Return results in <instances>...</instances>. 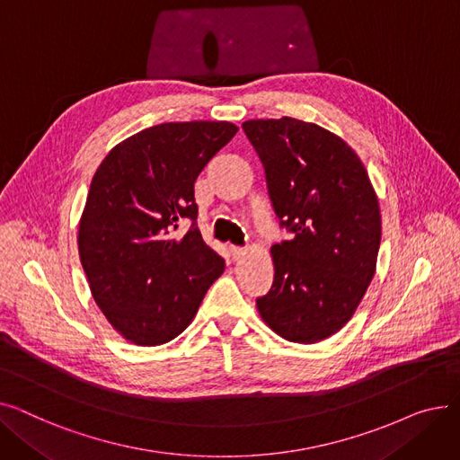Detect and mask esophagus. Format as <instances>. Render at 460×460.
Returning <instances> with one entry per match:
<instances>
[{
  "mask_svg": "<svg viewBox=\"0 0 460 460\" xmlns=\"http://www.w3.org/2000/svg\"><path fill=\"white\" fill-rule=\"evenodd\" d=\"M229 255H231V259H233V261H238L240 257H244V255H246V250L231 246V248H229Z\"/></svg>",
  "mask_w": 460,
  "mask_h": 460,
  "instance_id": "34e87169",
  "label": "esophagus"
}]
</instances>
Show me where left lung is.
<instances>
[{
  "mask_svg": "<svg viewBox=\"0 0 460 460\" xmlns=\"http://www.w3.org/2000/svg\"><path fill=\"white\" fill-rule=\"evenodd\" d=\"M269 193L291 240L270 248L274 283L259 315L287 341L313 345L354 315L376 270L382 217L366 165L337 134L305 120L252 119Z\"/></svg>",
  "mask_w": 460,
  "mask_h": 460,
  "instance_id": "1",
  "label": "left lung"
}]
</instances>
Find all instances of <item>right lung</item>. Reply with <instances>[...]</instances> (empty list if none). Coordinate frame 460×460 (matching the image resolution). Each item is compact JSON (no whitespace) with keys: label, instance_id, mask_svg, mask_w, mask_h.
Returning a JSON list of instances; mask_svg holds the SVG:
<instances>
[{"label":"right lung","instance_id":"right-lung-1","mask_svg":"<svg viewBox=\"0 0 460 460\" xmlns=\"http://www.w3.org/2000/svg\"><path fill=\"white\" fill-rule=\"evenodd\" d=\"M236 132L227 120L162 123L117 143L96 169L78 252L96 305L127 341L175 340L224 274L196 227L193 182ZM184 219L192 227L175 237Z\"/></svg>","mask_w":460,"mask_h":460}]
</instances>
